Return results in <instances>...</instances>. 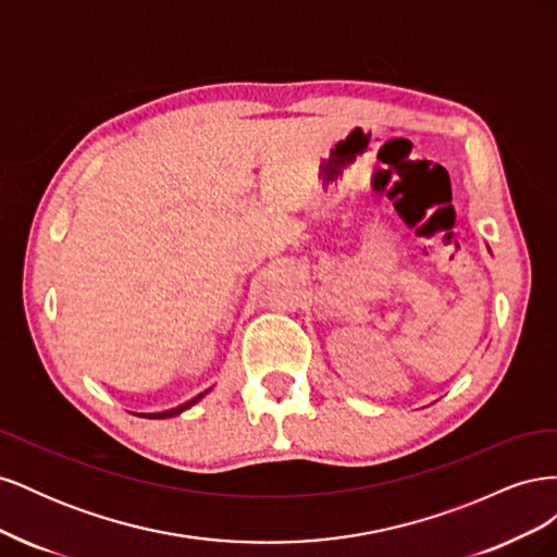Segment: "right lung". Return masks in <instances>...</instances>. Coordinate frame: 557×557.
Wrapping results in <instances>:
<instances>
[{
	"label": "right lung",
	"mask_w": 557,
	"mask_h": 557,
	"mask_svg": "<svg viewBox=\"0 0 557 557\" xmlns=\"http://www.w3.org/2000/svg\"><path fill=\"white\" fill-rule=\"evenodd\" d=\"M209 393H211V387H209V391H205V393H199L197 397L178 404V407H174V409H166V411H160V413H137V416H144V418H174V416H178V413H183V411H188L190 407H195V404H197L199 399H205Z\"/></svg>",
	"instance_id": "add662e5"
}]
</instances>
